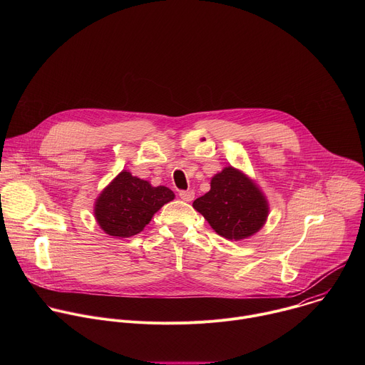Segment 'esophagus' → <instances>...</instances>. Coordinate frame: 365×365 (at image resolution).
Returning <instances> with one entry per match:
<instances>
[{
    "label": "esophagus",
    "instance_id": "34e87169",
    "mask_svg": "<svg viewBox=\"0 0 365 365\" xmlns=\"http://www.w3.org/2000/svg\"><path fill=\"white\" fill-rule=\"evenodd\" d=\"M179 196H180L183 200L190 202V200H193V197H195V192H193V190H180V192H179Z\"/></svg>",
    "mask_w": 365,
    "mask_h": 365
}]
</instances>
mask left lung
Listing matches in <instances>:
<instances>
[{
	"label": "left lung",
	"mask_w": 365,
	"mask_h": 365,
	"mask_svg": "<svg viewBox=\"0 0 365 365\" xmlns=\"http://www.w3.org/2000/svg\"><path fill=\"white\" fill-rule=\"evenodd\" d=\"M195 210L227 240H245L266 224L269 202L258 186L228 166L211 179V190L193 202Z\"/></svg>",
	"instance_id": "left-lung-1"
}]
</instances>
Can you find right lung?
Instances as JSON below:
<instances>
[{"instance_id":"obj_1","label":"right lung","mask_w":365,"mask_h":365,"mask_svg":"<svg viewBox=\"0 0 365 365\" xmlns=\"http://www.w3.org/2000/svg\"><path fill=\"white\" fill-rule=\"evenodd\" d=\"M173 199L169 187L151 186L123 170L98 196L93 215L103 232L127 238L141 232L153 215Z\"/></svg>"}]
</instances>
